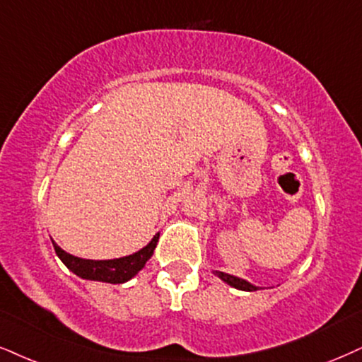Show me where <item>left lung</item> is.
<instances>
[{"label":"left lung","mask_w":362,"mask_h":362,"mask_svg":"<svg viewBox=\"0 0 362 362\" xmlns=\"http://www.w3.org/2000/svg\"><path fill=\"white\" fill-rule=\"evenodd\" d=\"M215 274L220 276L223 282H226L228 285H231V287H235L238 290H247V292H253V290H258V287H255V285H252L243 279H238V276L228 275V274H225V272H215Z\"/></svg>","instance_id":"1"}]
</instances>
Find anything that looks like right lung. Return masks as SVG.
Wrapping results in <instances>:
<instances>
[{
  "instance_id": "right-lung-1",
  "label": "right lung",
  "mask_w": 362,
  "mask_h": 362,
  "mask_svg": "<svg viewBox=\"0 0 362 362\" xmlns=\"http://www.w3.org/2000/svg\"><path fill=\"white\" fill-rule=\"evenodd\" d=\"M158 240L159 233L154 235V238L139 252L122 258H114V260H87V258L74 257L58 247L55 242H53V248H55L58 258L65 263L66 269L72 270L75 275L107 284H124L144 269L146 262L153 257Z\"/></svg>"
}]
</instances>
